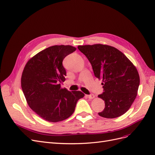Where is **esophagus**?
<instances>
[{
  "label": "esophagus",
  "mask_w": 155,
  "mask_h": 155,
  "mask_svg": "<svg viewBox=\"0 0 155 155\" xmlns=\"http://www.w3.org/2000/svg\"><path fill=\"white\" fill-rule=\"evenodd\" d=\"M87 97L89 98V99H94V97H95V96L94 94H91V95H88Z\"/></svg>",
  "instance_id": "esophagus-1"
}]
</instances>
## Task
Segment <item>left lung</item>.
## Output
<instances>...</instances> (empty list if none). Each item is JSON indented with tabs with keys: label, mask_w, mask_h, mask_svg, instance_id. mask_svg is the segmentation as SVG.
<instances>
[{
	"label": "left lung",
	"mask_w": 155,
	"mask_h": 155,
	"mask_svg": "<svg viewBox=\"0 0 155 155\" xmlns=\"http://www.w3.org/2000/svg\"><path fill=\"white\" fill-rule=\"evenodd\" d=\"M90 61L94 76L101 79L104 92L98 96L105 101V109L98 114L115 118L125 114L137 96L140 85L138 70L119 50L109 45L78 46Z\"/></svg>",
	"instance_id": "obj_1"
}]
</instances>
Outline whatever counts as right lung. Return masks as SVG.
I'll return each mask as SVG.
<instances>
[{
  "mask_svg": "<svg viewBox=\"0 0 155 155\" xmlns=\"http://www.w3.org/2000/svg\"><path fill=\"white\" fill-rule=\"evenodd\" d=\"M76 48L55 45L41 51L28 60L23 70L21 87L29 107L43 120L58 122L67 119L78 101L85 94L68 91L60 83L65 81L63 60Z\"/></svg>",
  "mask_w": 155,
  "mask_h": 155,
  "instance_id": "right-lung-1",
  "label": "right lung"
}]
</instances>
